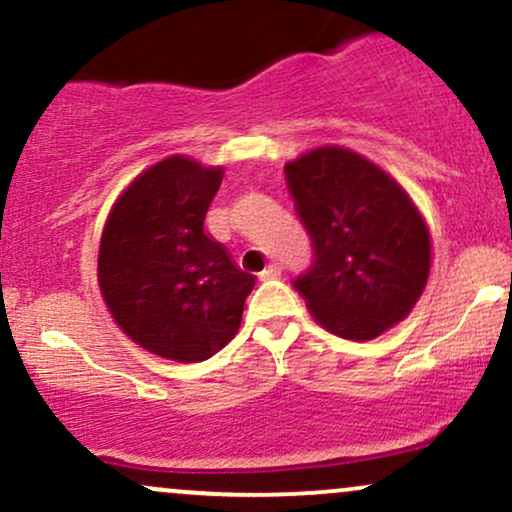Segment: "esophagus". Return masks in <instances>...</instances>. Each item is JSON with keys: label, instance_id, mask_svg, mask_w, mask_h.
I'll list each match as a JSON object with an SVG mask.
<instances>
[{"label": "esophagus", "instance_id": "esophagus-1", "mask_svg": "<svg viewBox=\"0 0 512 512\" xmlns=\"http://www.w3.org/2000/svg\"><path fill=\"white\" fill-rule=\"evenodd\" d=\"M262 276V279L264 281H269V279H279V276H281V267H279V264H269V267L267 269H264V272L260 274Z\"/></svg>", "mask_w": 512, "mask_h": 512}]
</instances>
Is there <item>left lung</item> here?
<instances>
[{
    "instance_id": "left-lung-1",
    "label": "left lung",
    "mask_w": 512,
    "mask_h": 512,
    "mask_svg": "<svg viewBox=\"0 0 512 512\" xmlns=\"http://www.w3.org/2000/svg\"><path fill=\"white\" fill-rule=\"evenodd\" d=\"M284 173L313 243V264L293 286L315 320L354 342L404 320L431 269V236L407 192L342 146L310 151Z\"/></svg>"
}]
</instances>
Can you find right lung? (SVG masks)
<instances>
[{
	"label": "right lung",
	"instance_id": "add662e5",
	"mask_svg": "<svg viewBox=\"0 0 512 512\" xmlns=\"http://www.w3.org/2000/svg\"><path fill=\"white\" fill-rule=\"evenodd\" d=\"M223 180L170 156L122 192L103 228L98 284L120 330L151 354L197 363L236 337L255 276L207 236Z\"/></svg>",
	"mask_w": 512,
	"mask_h": 512
}]
</instances>
